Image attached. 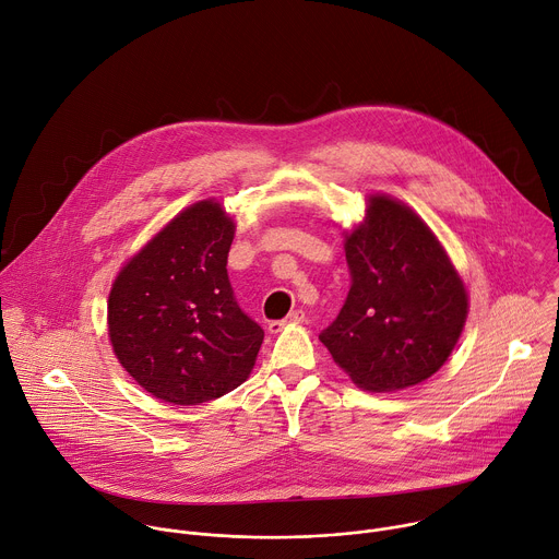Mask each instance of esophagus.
I'll list each match as a JSON object with an SVG mask.
<instances>
[{"label":"esophagus","instance_id":"34e87169","mask_svg":"<svg viewBox=\"0 0 559 559\" xmlns=\"http://www.w3.org/2000/svg\"><path fill=\"white\" fill-rule=\"evenodd\" d=\"M300 323H305V311H302V309H294V311L287 313V318H283V321H272V323L267 325V332H270V334H278V332H283L287 325H300Z\"/></svg>","mask_w":559,"mask_h":559}]
</instances>
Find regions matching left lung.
Returning <instances> with one entry per match:
<instances>
[{
  "instance_id": "1",
  "label": "left lung",
  "mask_w": 559,
  "mask_h": 559,
  "mask_svg": "<svg viewBox=\"0 0 559 559\" xmlns=\"http://www.w3.org/2000/svg\"><path fill=\"white\" fill-rule=\"evenodd\" d=\"M365 212L345 234L347 300L318 338L358 386L397 391L431 378L451 356L468 296L436 234L412 207L371 194Z\"/></svg>"
}]
</instances>
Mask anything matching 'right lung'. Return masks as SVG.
I'll list each match as a JSON object with an SVG mask.
<instances>
[{"mask_svg":"<svg viewBox=\"0 0 559 559\" xmlns=\"http://www.w3.org/2000/svg\"><path fill=\"white\" fill-rule=\"evenodd\" d=\"M234 221L214 199L179 212L112 283L108 332L121 367L154 397L201 405L243 384L265 332L227 278Z\"/></svg>","mask_w":559,"mask_h":559,"instance_id":"obj_1","label":"right lung"}]
</instances>
